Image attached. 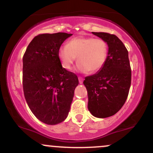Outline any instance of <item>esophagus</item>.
<instances>
[{
	"mask_svg": "<svg viewBox=\"0 0 153 153\" xmlns=\"http://www.w3.org/2000/svg\"><path fill=\"white\" fill-rule=\"evenodd\" d=\"M78 80H79V82H80V84L82 83V82H83V78H81V77H79Z\"/></svg>",
	"mask_w": 153,
	"mask_h": 153,
	"instance_id": "1",
	"label": "esophagus"
}]
</instances>
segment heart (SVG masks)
I'll return each instance as SVG.
<instances>
[{
    "label": "heart",
    "mask_w": 153,
    "mask_h": 153,
    "mask_svg": "<svg viewBox=\"0 0 153 153\" xmlns=\"http://www.w3.org/2000/svg\"><path fill=\"white\" fill-rule=\"evenodd\" d=\"M108 56V45L104 40L91 36H78L72 39L59 49L58 57L62 68L70 71L76 57L78 69L82 72L96 73L104 65Z\"/></svg>",
    "instance_id": "heart-1"
}]
</instances>
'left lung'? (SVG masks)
Listing matches in <instances>:
<instances>
[{"label": "left lung", "instance_id": "1", "mask_svg": "<svg viewBox=\"0 0 153 153\" xmlns=\"http://www.w3.org/2000/svg\"><path fill=\"white\" fill-rule=\"evenodd\" d=\"M108 47L104 65L99 73L88 76L83 81L88 96V108L98 118L111 117L125 103L131 85V71L128 51L114 34L92 32Z\"/></svg>", "mask_w": 153, "mask_h": 153}]
</instances>
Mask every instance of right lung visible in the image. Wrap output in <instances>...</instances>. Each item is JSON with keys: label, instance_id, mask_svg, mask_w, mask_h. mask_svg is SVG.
Masks as SVG:
<instances>
[{"label": "right lung", "instance_id": "1", "mask_svg": "<svg viewBox=\"0 0 153 153\" xmlns=\"http://www.w3.org/2000/svg\"><path fill=\"white\" fill-rule=\"evenodd\" d=\"M72 34H41L23 57V89L28 106L39 120L54 124L68 117L78 85V76L62 68L58 51Z\"/></svg>", "mask_w": 153, "mask_h": 153}]
</instances>
